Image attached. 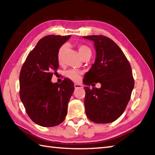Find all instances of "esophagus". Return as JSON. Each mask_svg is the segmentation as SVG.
Here are the masks:
<instances>
[{"mask_svg":"<svg viewBox=\"0 0 155 155\" xmlns=\"http://www.w3.org/2000/svg\"><path fill=\"white\" fill-rule=\"evenodd\" d=\"M74 87H75V89H80V88H82V85L79 84H75Z\"/></svg>","mask_w":155,"mask_h":155,"instance_id":"obj_1","label":"esophagus"}]
</instances>
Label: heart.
<instances>
[{
	"label": "heart",
	"mask_w": 155,
	"mask_h": 155,
	"mask_svg": "<svg viewBox=\"0 0 155 155\" xmlns=\"http://www.w3.org/2000/svg\"><path fill=\"white\" fill-rule=\"evenodd\" d=\"M66 46L65 45H63L60 48H59V51L58 52V61L59 64L62 62L63 60V57L64 52L66 51ZM78 53L80 54V56L82 57L86 53L91 52V50L88 46H85L83 44H79L78 46ZM82 74V72L77 70H69L66 73V76L68 78H69L70 80L75 81V82H78L80 79V75Z\"/></svg>",
	"instance_id": "b5f03b06"
}]
</instances>
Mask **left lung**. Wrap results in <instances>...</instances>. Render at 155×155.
Returning <instances> with one entry per match:
<instances>
[{
    "label": "left lung",
    "mask_w": 155,
    "mask_h": 155,
    "mask_svg": "<svg viewBox=\"0 0 155 155\" xmlns=\"http://www.w3.org/2000/svg\"><path fill=\"white\" fill-rule=\"evenodd\" d=\"M94 42L96 58L86 73L85 112L96 123L115 121L124 112L134 87L132 68L124 53L115 42L103 35L83 37ZM85 80H84V78ZM100 82V89L92 87Z\"/></svg>",
    "instance_id": "8db88e82"
}]
</instances>
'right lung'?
Masks as SVG:
<instances>
[{
    "instance_id": "add662e5",
    "label": "right lung",
    "mask_w": 155,
    "mask_h": 155,
    "mask_svg": "<svg viewBox=\"0 0 155 155\" xmlns=\"http://www.w3.org/2000/svg\"><path fill=\"white\" fill-rule=\"evenodd\" d=\"M71 35L42 38L28 54L19 75L21 101L33 122L53 127L63 122L74 84L64 78L61 84L51 82L59 67L58 52Z\"/></svg>"
}]
</instances>
